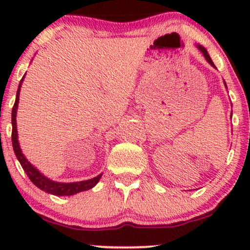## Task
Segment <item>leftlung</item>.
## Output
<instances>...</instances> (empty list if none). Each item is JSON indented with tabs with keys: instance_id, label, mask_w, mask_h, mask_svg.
Returning <instances> with one entry per match:
<instances>
[{
	"instance_id": "left-lung-1",
	"label": "left lung",
	"mask_w": 250,
	"mask_h": 250,
	"mask_svg": "<svg viewBox=\"0 0 250 250\" xmlns=\"http://www.w3.org/2000/svg\"><path fill=\"white\" fill-rule=\"evenodd\" d=\"M197 48H199V50L201 51V53H202V54H203V56H205V57H206V60H207V61H208L209 63H210V64H211V65H213V67L215 68V64H214V63H213V61H211L210 56H209L208 51H207V50H206V48H203V47H202V45H200V44H197ZM225 84H226V83H225ZM226 87H227V85H226ZM231 114H233V113H231Z\"/></svg>"
}]
</instances>
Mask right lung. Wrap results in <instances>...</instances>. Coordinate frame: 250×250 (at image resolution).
Segmentation results:
<instances>
[{
    "label": "right lung",
    "mask_w": 250,
    "mask_h": 250,
    "mask_svg": "<svg viewBox=\"0 0 250 250\" xmlns=\"http://www.w3.org/2000/svg\"><path fill=\"white\" fill-rule=\"evenodd\" d=\"M24 76L22 77L21 82H20L19 89H17L16 93V100L14 103L13 110H11V125H13V130H11V142H13V148L15 151V155L21 163L22 168L25 171V174L28 175L31 182L36 186L37 188H40L41 190L45 191V193H49L53 195H57V196H69V195H74L80 191L88 190L91 189L94 186H96V183L99 182L101 179L102 174L97 175L94 179L87 180V181H81V182H73V183H61V182H55V181H51L48 177H45L44 175L40 173L37 169L31 165L30 162H28V160L25 159L24 155L22 154L21 148H20L19 140H17V128H16V111H17V105H19V99H20V88H21L22 82H23Z\"/></svg>",
    "instance_id": "right-lung-1"
}]
</instances>
